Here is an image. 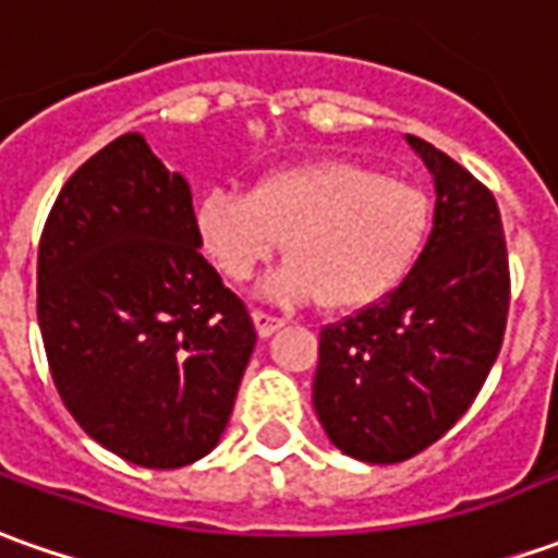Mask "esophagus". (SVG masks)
I'll return each mask as SVG.
<instances>
[{"instance_id":"1","label":"esophagus","mask_w":558,"mask_h":558,"mask_svg":"<svg viewBox=\"0 0 558 558\" xmlns=\"http://www.w3.org/2000/svg\"><path fill=\"white\" fill-rule=\"evenodd\" d=\"M253 324H256V332L268 339V336H275L280 327H283V320L275 317V314H265V311H253Z\"/></svg>"}]
</instances>
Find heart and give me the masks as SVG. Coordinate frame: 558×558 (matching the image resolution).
Wrapping results in <instances>:
<instances>
[{
	"instance_id": "b5f03b06",
	"label": "heart",
	"mask_w": 558,
	"mask_h": 558,
	"mask_svg": "<svg viewBox=\"0 0 558 558\" xmlns=\"http://www.w3.org/2000/svg\"><path fill=\"white\" fill-rule=\"evenodd\" d=\"M430 198L418 185L378 170L320 158L268 170L247 195H201L195 229L219 275L244 283L290 256L263 283L275 302H317L329 311L369 308L390 295L422 256L430 234Z\"/></svg>"
}]
</instances>
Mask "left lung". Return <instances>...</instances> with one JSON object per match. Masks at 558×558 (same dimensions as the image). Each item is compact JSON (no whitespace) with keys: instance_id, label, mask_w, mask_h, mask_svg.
<instances>
[{"instance_id":"obj_1","label":"left lung","mask_w":558,"mask_h":558,"mask_svg":"<svg viewBox=\"0 0 558 558\" xmlns=\"http://www.w3.org/2000/svg\"><path fill=\"white\" fill-rule=\"evenodd\" d=\"M434 177V229L409 278L320 329L314 412L344 454L397 464L452 427L498 360L510 268L498 204L446 151L407 136Z\"/></svg>"}]
</instances>
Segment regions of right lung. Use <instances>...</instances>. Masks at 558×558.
Instances as JSON below:
<instances>
[{
	"instance_id": "right-lung-1",
	"label": "right lung",
	"mask_w": 558,
	"mask_h": 558,
	"mask_svg": "<svg viewBox=\"0 0 558 558\" xmlns=\"http://www.w3.org/2000/svg\"><path fill=\"white\" fill-rule=\"evenodd\" d=\"M198 247L192 189L140 134L75 170L41 231L57 393L90 439L140 468L214 452L256 344L244 302Z\"/></svg>"
}]
</instances>
